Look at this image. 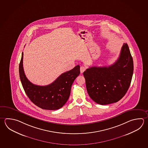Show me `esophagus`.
<instances>
[{"instance_id":"esophagus-1","label":"esophagus","mask_w":148,"mask_h":148,"mask_svg":"<svg viewBox=\"0 0 148 148\" xmlns=\"http://www.w3.org/2000/svg\"><path fill=\"white\" fill-rule=\"evenodd\" d=\"M86 69V66H82L81 68H80V71H81V73H83L84 72V71Z\"/></svg>"}]
</instances>
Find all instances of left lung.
<instances>
[{
	"label": "left lung",
	"instance_id": "left-lung-1",
	"mask_svg": "<svg viewBox=\"0 0 148 148\" xmlns=\"http://www.w3.org/2000/svg\"><path fill=\"white\" fill-rule=\"evenodd\" d=\"M133 72L132 57L128 45L123 43L114 64L108 67H90L83 73L89 97L102 105L120 101L130 85Z\"/></svg>",
	"mask_w": 148,
	"mask_h": 148
}]
</instances>
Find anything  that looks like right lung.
Wrapping results in <instances>:
<instances>
[{
    "label": "right lung",
    "instance_id": "1",
    "mask_svg": "<svg viewBox=\"0 0 148 148\" xmlns=\"http://www.w3.org/2000/svg\"><path fill=\"white\" fill-rule=\"evenodd\" d=\"M23 56L19 64V76L23 88L30 101L43 109L56 110L61 108L70 97L71 87L80 74V66L62 74L52 83L47 86L32 84L25 76L23 67Z\"/></svg>",
    "mask_w": 148,
    "mask_h": 148
}]
</instances>
